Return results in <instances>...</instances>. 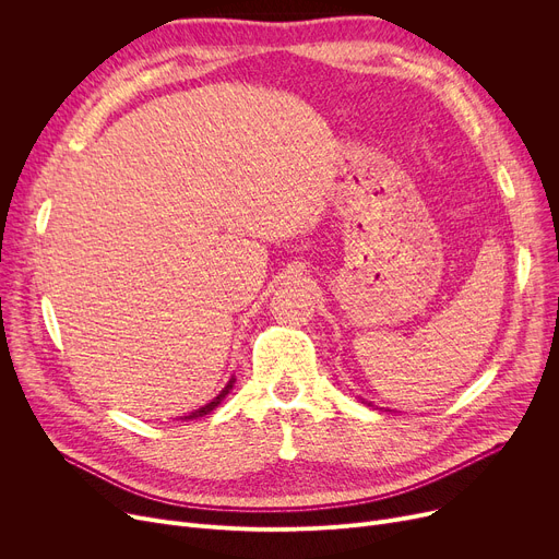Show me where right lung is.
<instances>
[{
  "instance_id": "right-lung-1",
  "label": "right lung",
  "mask_w": 559,
  "mask_h": 559,
  "mask_svg": "<svg viewBox=\"0 0 559 559\" xmlns=\"http://www.w3.org/2000/svg\"><path fill=\"white\" fill-rule=\"evenodd\" d=\"M233 383H235V378H230L228 383H226V388L211 401V403H205L203 407H199V409H194V413H190V415H186V417H181V419H197V417H203V415H209V413H213V409L226 399V394L233 390Z\"/></svg>"
}]
</instances>
